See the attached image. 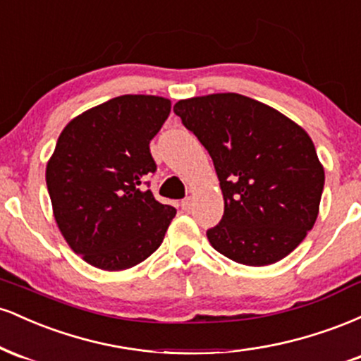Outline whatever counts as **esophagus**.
Listing matches in <instances>:
<instances>
[{
	"instance_id": "esophagus-1",
	"label": "esophagus",
	"mask_w": 361,
	"mask_h": 361,
	"mask_svg": "<svg viewBox=\"0 0 361 361\" xmlns=\"http://www.w3.org/2000/svg\"><path fill=\"white\" fill-rule=\"evenodd\" d=\"M192 205H193V198L192 197H186L185 200H181V204H180L181 210H185V212H188V210L192 209Z\"/></svg>"
}]
</instances>
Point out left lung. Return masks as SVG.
Segmentation results:
<instances>
[{
  "mask_svg": "<svg viewBox=\"0 0 361 361\" xmlns=\"http://www.w3.org/2000/svg\"><path fill=\"white\" fill-rule=\"evenodd\" d=\"M175 114L214 161L224 195L215 251L264 267L290 255L319 214L324 169L307 132L271 106L238 93L180 100Z\"/></svg>",
  "mask_w": 361,
  "mask_h": 361,
  "instance_id": "1",
  "label": "left lung"
}]
</instances>
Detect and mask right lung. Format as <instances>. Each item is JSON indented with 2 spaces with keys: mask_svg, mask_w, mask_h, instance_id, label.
Masks as SVG:
<instances>
[{
  "mask_svg": "<svg viewBox=\"0 0 361 361\" xmlns=\"http://www.w3.org/2000/svg\"><path fill=\"white\" fill-rule=\"evenodd\" d=\"M169 111L166 98L122 94L78 115L57 139L45 169L54 217L71 250L100 270L149 258L176 215L140 186L156 173L149 142Z\"/></svg>",
  "mask_w": 361,
  "mask_h": 361,
  "instance_id": "obj_1",
  "label": "right lung"
}]
</instances>
